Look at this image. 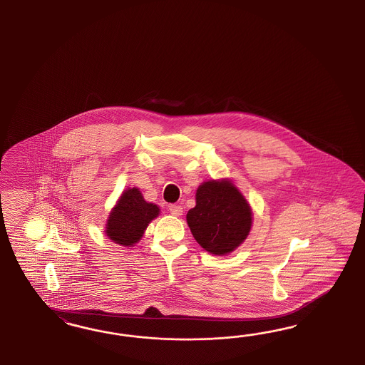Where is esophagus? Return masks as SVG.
<instances>
[{"instance_id":"1","label":"esophagus","mask_w":365,"mask_h":365,"mask_svg":"<svg viewBox=\"0 0 365 365\" xmlns=\"http://www.w3.org/2000/svg\"><path fill=\"white\" fill-rule=\"evenodd\" d=\"M168 210H170V212H171L174 217H180V215L183 214V209H182V206H179V205H171V206L168 207Z\"/></svg>"}]
</instances>
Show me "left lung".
<instances>
[{
    "instance_id": "1",
    "label": "left lung",
    "mask_w": 365,
    "mask_h": 365,
    "mask_svg": "<svg viewBox=\"0 0 365 365\" xmlns=\"http://www.w3.org/2000/svg\"><path fill=\"white\" fill-rule=\"evenodd\" d=\"M195 203L186 220L192 237L206 252L230 255L245 242L253 225V210L230 179L200 183Z\"/></svg>"
}]
</instances>
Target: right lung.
I'll list each match as a JSON object with an SVG mask.
<instances>
[{
	"label": "right lung",
	"instance_id": "1",
	"mask_svg": "<svg viewBox=\"0 0 365 365\" xmlns=\"http://www.w3.org/2000/svg\"><path fill=\"white\" fill-rule=\"evenodd\" d=\"M159 212V206L144 200L139 188H127L112 207L104 232L112 242L133 247L142 240L147 226Z\"/></svg>",
	"mask_w": 365,
	"mask_h": 365
}]
</instances>
